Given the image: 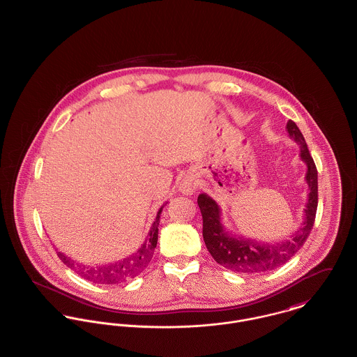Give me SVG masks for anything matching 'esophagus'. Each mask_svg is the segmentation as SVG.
Returning <instances> with one entry per match:
<instances>
[{"mask_svg":"<svg viewBox=\"0 0 357 357\" xmlns=\"http://www.w3.org/2000/svg\"><path fill=\"white\" fill-rule=\"evenodd\" d=\"M178 188H180V191H181L183 194H192L195 191L194 180L190 178V177H185V178L181 181V184H180Z\"/></svg>","mask_w":357,"mask_h":357,"instance_id":"esophagus-1","label":"esophagus"}]
</instances>
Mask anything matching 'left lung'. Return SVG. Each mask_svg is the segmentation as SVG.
Returning a JSON list of instances; mask_svg holds the SVG:
<instances>
[{
	"label": "left lung",
	"instance_id": "obj_1",
	"mask_svg": "<svg viewBox=\"0 0 357 357\" xmlns=\"http://www.w3.org/2000/svg\"><path fill=\"white\" fill-rule=\"evenodd\" d=\"M289 137L300 146V158L307 165L305 181L308 184V200L304 208V221L289 240L280 243H260L238 237L225 230L221 222V208L208 195L197 196V204L203 217V240L214 260L234 273H264L274 270L288 260L304 245L314 227L318 207V170L308 151L303 133L292 120L287 124Z\"/></svg>",
	"mask_w": 357,
	"mask_h": 357
}]
</instances>
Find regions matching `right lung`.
I'll list each match as a JSON object with an SVG mask.
<instances>
[{
	"mask_svg": "<svg viewBox=\"0 0 357 357\" xmlns=\"http://www.w3.org/2000/svg\"><path fill=\"white\" fill-rule=\"evenodd\" d=\"M162 208L163 206L158 210L155 221L153 222L149 236L146 241L142 244V247L135 254H132L124 259L117 260L113 263H106V264L87 266V264L73 261V259L66 257L64 252H57V255L64 261V264H66L69 268L75 270L82 278L87 281H91L94 284H105V285L121 284L130 278L139 275L149 266L158 241V225H160V217H161Z\"/></svg>",
	"mask_w": 357,
	"mask_h": 357,
	"instance_id": "obj_1",
	"label": "right lung"
}]
</instances>
